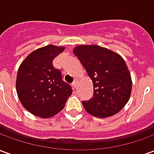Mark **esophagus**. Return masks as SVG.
<instances>
[{"label": "esophagus", "instance_id": "esophagus-1", "mask_svg": "<svg viewBox=\"0 0 154 154\" xmlns=\"http://www.w3.org/2000/svg\"><path fill=\"white\" fill-rule=\"evenodd\" d=\"M72 87H73V88H77V81H75V82H73V83H72Z\"/></svg>", "mask_w": 154, "mask_h": 154}]
</instances>
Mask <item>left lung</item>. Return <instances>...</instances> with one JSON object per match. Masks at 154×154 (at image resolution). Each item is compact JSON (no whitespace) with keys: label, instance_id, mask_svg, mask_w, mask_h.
Here are the masks:
<instances>
[{"label":"left lung","instance_id":"obj_1","mask_svg":"<svg viewBox=\"0 0 154 154\" xmlns=\"http://www.w3.org/2000/svg\"><path fill=\"white\" fill-rule=\"evenodd\" d=\"M72 52L93 83V97L82 101L85 110L98 118L119 112L129 101L132 91V79L124 58L96 44L78 45Z\"/></svg>","mask_w":154,"mask_h":154}]
</instances>
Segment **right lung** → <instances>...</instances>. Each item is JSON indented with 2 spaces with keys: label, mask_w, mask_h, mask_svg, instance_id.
<instances>
[{
  "label": "right lung",
  "mask_w": 154,
  "mask_h": 154,
  "mask_svg": "<svg viewBox=\"0 0 154 154\" xmlns=\"http://www.w3.org/2000/svg\"><path fill=\"white\" fill-rule=\"evenodd\" d=\"M65 49L49 44L35 49L20 65L16 76V92L22 106L32 115L50 118L63 110L72 92L62 80L53 61Z\"/></svg>",
  "instance_id": "right-lung-1"
}]
</instances>
